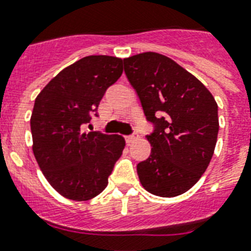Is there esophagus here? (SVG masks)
<instances>
[{"label":"esophagus","mask_w":251,"mask_h":251,"mask_svg":"<svg viewBox=\"0 0 251 251\" xmlns=\"http://www.w3.org/2000/svg\"><path fill=\"white\" fill-rule=\"evenodd\" d=\"M137 138H138V133L137 131H134L133 134H130V135H127V137H126V141L130 143V142H133L134 139H137Z\"/></svg>","instance_id":"esophagus-1"}]
</instances>
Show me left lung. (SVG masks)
Returning <instances> with one entry per match:
<instances>
[{
	"label": "left lung",
	"instance_id": "8db88e82",
	"mask_svg": "<svg viewBox=\"0 0 251 251\" xmlns=\"http://www.w3.org/2000/svg\"><path fill=\"white\" fill-rule=\"evenodd\" d=\"M146 120L151 155L137 165L142 186L157 197H177L206 172L218 141V104L204 84L155 52L124 60Z\"/></svg>",
	"mask_w": 251,
	"mask_h": 251
}]
</instances>
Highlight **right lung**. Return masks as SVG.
Wrapping results in <instances>:
<instances>
[{"mask_svg":"<svg viewBox=\"0 0 251 251\" xmlns=\"http://www.w3.org/2000/svg\"><path fill=\"white\" fill-rule=\"evenodd\" d=\"M121 58L87 56L58 73L37 95L31 116L33 155L65 198L88 201L108 185L125 139L82 127L98 117L105 91L121 76Z\"/></svg>","mask_w":251,"mask_h":251,"instance_id":"obj_1","label":"right lung"}]
</instances>
